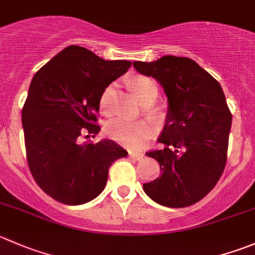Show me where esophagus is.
<instances>
[{
    "mask_svg": "<svg viewBox=\"0 0 255 255\" xmlns=\"http://www.w3.org/2000/svg\"><path fill=\"white\" fill-rule=\"evenodd\" d=\"M129 157L133 158L134 160H140V159H143L144 154H143V153H138V152H129Z\"/></svg>",
    "mask_w": 255,
    "mask_h": 255,
    "instance_id": "1",
    "label": "esophagus"
}]
</instances>
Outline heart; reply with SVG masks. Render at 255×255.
Listing matches in <instances>:
<instances>
[{"instance_id":"heart-1","label":"heart","mask_w":255,"mask_h":255,"mask_svg":"<svg viewBox=\"0 0 255 255\" xmlns=\"http://www.w3.org/2000/svg\"><path fill=\"white\" fill-rule=\"evenodd\" d=\"M130 88L143 105H152L158 97V87L153 80L148 77H135L130 81ZM116 87L110 85L106 87L100 98V108L105 115L113 111ZM106 133L116 142L129 148L142 145L152 135V126L143 121H129L126 118H115L106 125Z\"/></svg>"}]
</instances>
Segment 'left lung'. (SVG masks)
<instances>
[{"mask_svg": "<svg viewBox=\"0 0 255 255\" xmlns=\"http://www.w3.org/2000/svg\"><path fill=\"white\" fill-rule=\"evenodd\" d=\"M133 66L140 75L155 78L168 100L158 138L164 147L145 153L159 163L162 174L143 189L160 206H192L213 189L226 167L232 115L223 90L187 57L163 56Z\"/></svg>", "mask_w": 255, "mask_h": 255, "instance_id": "8db88e82", "label": "left lung"}]
</instances>
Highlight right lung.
<instances>
[{
	"mask_svg": "<svg viewBox=\"0 0 255 255\" xmlns=\"http://www.w3.org/2000/svg\"><path fill=\"white\" fill-rule=\"evenodd\" d=\"M132 62L106 61L81 46H68L33 76L22 110L27 162L44 193L68 206L102 193L108 169L127 150L111 139L81 143L97 134L100 98Z\"/></svg>",
	"mask_w": 255,
	"mask_h": 255,
	"instance_id": "1",
	"label": "right lung"
}]
</instances>
